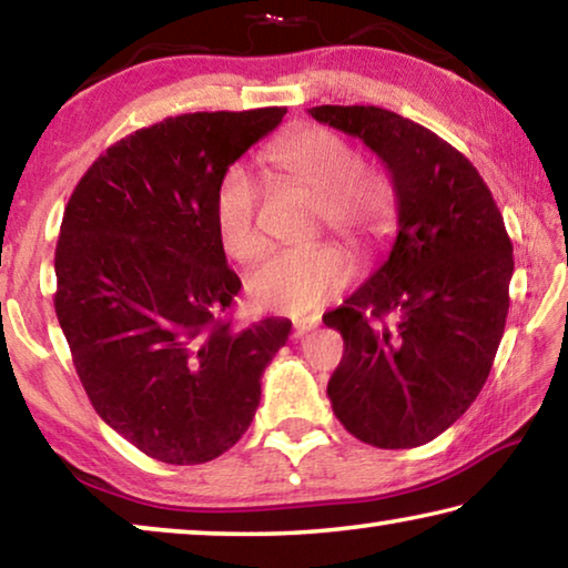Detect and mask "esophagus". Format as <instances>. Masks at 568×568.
<instances>
[{"label": "esophagus", "instance_id": "1", "mask_svg": "<svg viewBox=\"0 0 568 568\" xmlns=\"http://www.w3.org/2000/svg\"><path fill=\"white\" fill-rule=\"evenodd\" d=\"M318 321L315 318H305V321H297L295 325H293V338H303L305 333H311L313 328H318Z\"/></svg>", "mask_w": 568, "mask_h": 568}]
</instances>
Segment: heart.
<instances>
[{"mask_svg":"<svg viewBox=\"0 0 568 568\" xmlns=\"http://www.w3.org/2000/svg\"><path fill=\"white\" fill-rule=\"evenodd\" d=\"M273 178L315 197L318 223L355 250H368L396 223V190L378 170L361 165V155L343 134L305 124L277 138L265 152ZM263 185L245 165H230L217 180L213 223L220 247L247 263L265 245L257 227ZM351 281V263L335 245L281 250L247 275V295L261 311L307 315L341 293Z\"/></svg>","mask_w":568,"mask_h":568,"instance_id":"1","label":"heart"}]
</instances>
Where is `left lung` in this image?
<instances>
[{"mask_svg": "<svg viewBox=\"0 0 568 568\" xmlns=\"http://www.w3.org/2000/svg\"><path fill=\"white\" fill-rule=\"evenodd\" d=\"M307 114L376 152L398 203L386 261L323 315L345 343L328 381L333 413L363 444L423 446L464 416L491 373L514 245L484 178L436 132L363 104Z\"/></svg>", "mask_w": 568, "mask_h": 568, "instance_id": "1", "label": "left lung"}]
</instances>
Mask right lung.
<instances>
[{"mask_svg":"<svg viewBox=\"0 0 568 568\" xmlns=\"http://www.w3.org/2000/svg\"><path fill=\"white\" fill-rule=\"evenodd\" d=\"M285 108L192 112L92 162L54 250V311L94 410L150 458L195 466L233 448L291 323L233 328L240 291L213 223L217 180Z\"/></svg>","mask_w":568,"mask_h":568,"instance_id":"add662e5","label":"right lung"}]
</instances>
